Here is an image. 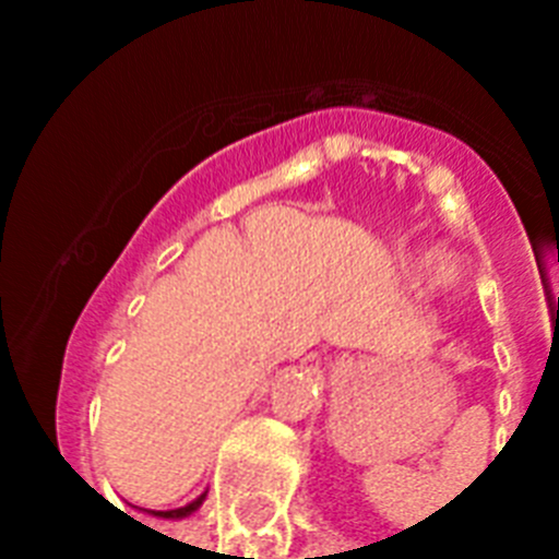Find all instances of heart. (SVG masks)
<instances>
[{
	"instance_id": "b5f03b06",
	"label": "heart",
	"mask_w": 559,
	"mask_h": 559,
	"mask_svg": "<svg viewBox=\"0 0 559 559\" xmlns=\"http://www.w3.org/2000/svg\"><path fill=\"white\" fill-rule=\"evenodd\" d=\"M442 274H445V271H442Z\"/></svg>"
}]
</instances>
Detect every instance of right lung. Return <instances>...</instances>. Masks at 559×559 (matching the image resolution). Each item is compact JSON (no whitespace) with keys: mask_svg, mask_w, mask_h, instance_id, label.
Here are the masks:
<instances>
[{"mask_svg":"<svg viewBox=\"0 0 559 559\" xmlns=\"http://www.w3.org/2000/svg\"><path fill=\"white\" fill-rule=\"evenodd\" d=\"M201 501H204V496L201 498H195V501L192 503H187V507H179V510H167V512H156V510H147V512H153V515H159V518H185V515H190V512H195L201 507Z\"/></svg>","mask_w":559,"mask_h":559,"instance_id":"obj_1","label":"right lung"}]
</instances>
